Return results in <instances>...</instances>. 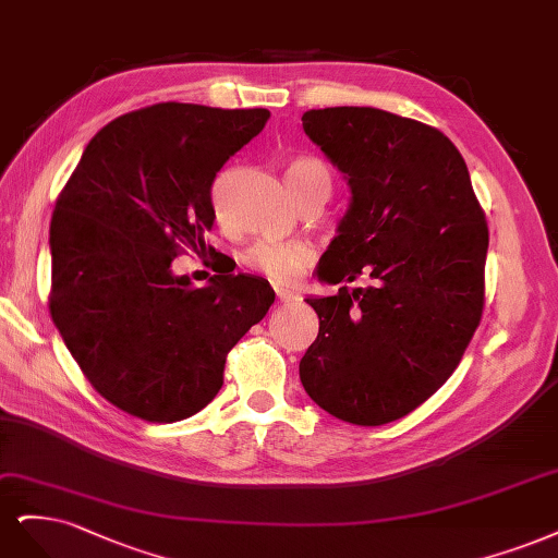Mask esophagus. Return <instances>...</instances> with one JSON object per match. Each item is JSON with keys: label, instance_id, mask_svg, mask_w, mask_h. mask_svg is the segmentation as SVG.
I'll list each match as a JSON object with an SVG mask.
<instances>
[{"label": "esophagus", "instance_id": "esophagus-1", "mask_svg": "<svg viewBox=\"0 0 558 558\" xmlns=\"http://www.w3.org/2000/svg\"><path fill=\"white\" fill-rule=\"evenodd\" d=\"M276 296H278V303H290V301H294L296 299V294H292V292H276Z\"/></svg>", "mask_w": 558, "mask_h": 558}]
</instances>
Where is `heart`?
<instances>
[{
  "label": "heart",
  "mask_w": 558,
  "mask_h": 558,
  "mask_svg": "<svg viewBox=\"0 0 558 558\" xmlns=\"http://www.w3.org/2000/svg\"><path fill=\"white\" fill-rule=\"evenodd\" d=\"M287 183H290L296 202H301L313 190H327L331 194V171L327 169L325 161L315 157H296L287 165ZM313 262L315 247L305 241H262L243 253V266L276 284H292Z\"/></svg>",
  "instance_id": "obj_1"
}]
</instances>
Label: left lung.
<instances>
[{"label": "left lung", "mask_w": 558, "mask_h": 558, "mask_svg": "<svg viewBox=\"0 0 558 558\" xmlns=\"http://www.w3.org/2000/svg\"><path fill=\"white\" fill-rule=\"evenodd\" d=\"M301 122L352 192L317 276L368 284L305 299L319 333L299 375L329 415L380 426L436 393L469 348L487 220L461 153L436 128L371 106L305 111Z\"/></svg>", "instance_id": "left-lung-1"}]
</instances>
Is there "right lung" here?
<instances>
[{"instance_id": "right-lung-1", "label": "right lung", "mask_w": 558, "mask_h": 558, "mask_svg": "<svg viewBox=\"0 0 558 558\" xmlns=\"http://www.w3.org/2000/svg\"><path fill=\"white\" fill-rule=\"evenodd\" d=\"M268 118L178 101L124 113L58 196L50 317L89 385L128 415H196L220 391L229 350L271 308L268 280L218 274L194 287L171 271L183 245L206 247L215 173Z\"/></svg>"}]
</instances>
